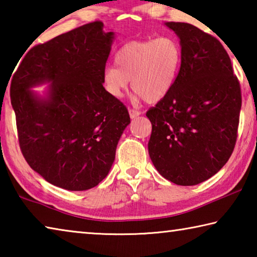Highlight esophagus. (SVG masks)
<instances>
[{"label":"esophagus","mask_w":257,"mask_h":257,"mask_svg":"<svg viewBox=\"0 0 257 257\" xmlns=\"http://www.w3.org/2000/svg\"><path fill=\"white\" fill-rule=\"evenodd\" d=\"M129 115L132 119H136L138 115H141V112L137 110H134V108H129Z\"/></svg>","instance_id":"esophagus-1"}]
</instances>
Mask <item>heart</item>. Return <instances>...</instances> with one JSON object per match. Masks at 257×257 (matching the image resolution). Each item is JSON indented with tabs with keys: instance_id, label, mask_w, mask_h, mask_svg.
I'll return each instance as SVG.
<instances>
[{
	"instance_id": "heart-1",
	"label": "heart",
	"mask_w": 257,
	"mask_h": 257,
	"mask_svg": "<svg viewBox=\"0 0 257 257\" xmlns=\"http://www.w3.org/2000/svg\"><path fill=\"white\" fill-rule=\"evenodd\" d=\"M182 61L180 43L173 36H160L125 43L114 56V64L102 73V82L112 97H122L132 88L147 103H158L171 92Z\"/></svg>"
}]
</instances>
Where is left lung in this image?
Returning a JSON list of instances; mask_svg holds the SVG:
<instances>
[{
    "mask_svg": "<svg viewBox=\"0 0 257 257\" xmlns=\"http://www.w3.org/2000/svg\"><path fill=\"white\" fill-rule=\"evenodd\" d=\"M180 38L182 61L171 92L146 112L149 153L156 170L180 186L214 176L237 141L241 90L227 51L212 35L167 23Z\"/></svg>",
    "mask_w": 257,
    "mask_h": 257,
    "instance_id": "left-lung-1",
    "label": "left lung"
}]
</instances>
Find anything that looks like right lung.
I'll list each match as a JSON object with an SVG mask.
<instances>
[{"mask_svg": "<svg viewBox=\"0 0 257 257\" xmlns=\"http://www.w3.org/2000/svg\"><path fill=\"white\" fill-rule=\"evenodd\" d=\"M113 34L86 24L28 51L10 96L21 153L46 181L67 190L97 186L115 158L127 107L103 87ZM52 82L47 98L29 88Z\"/></svg>", "mask_w": 257, "mask_h": 257, "instance_id": "right-lung-1", "label": "right lung"}]
</instances>
